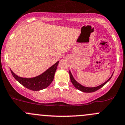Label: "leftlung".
I'll return each instance as SVG.
<instances>
[{"instance_id": "obj_1", "label": "left lung", "mask_w": 125, "mask_h": 125, "mask_svg": "<svg viewBox=\"0 0 125 125\" xmlns=\"http://www.w3.org/2000/svg\"><path fill=\"white\" fill-rule=\"evenodd\" d=\"M69 74H70V80H71L72 83H73V85L74 86V87H75L76 88H77L78 90H79L83 91V92H85V93H92V92H94V91L98 90L99 89H100V88H102L103 86L105 85L106 84V83L110 80V79L111 78L112 76H113V74H112L110 78H109V79H108L106 82H105L104 83L101 84V85H99V86H97V87H84V86H82V85H81L80 83H79L78 82H77L75 80H74V79L73 78V76H72V73H70V72H69Z\"/></svg>"}]
</instances>
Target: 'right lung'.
Wrapping results in <instances>:
<instances>
[{"label":"right lung","instance_id":"obj_1","mask_svg":"<svg viewBox=\"0 0 125 125\" xmlns=\"http://www.w3.org/2000/svg\"><path fill=\"white\" fill-rule=\"evenodd\" d=\"M59 61L47 69L43 74L32 78H23L19 77L11 70L14 78L26 88L33 91H39L48 87L53 80L54 74L56 72Z\"/></svg>","mask_w":125,"mask_h":125}]
</instances>
